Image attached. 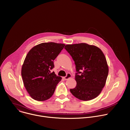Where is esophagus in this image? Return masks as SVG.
<instances>
[{
	"label": "esophagus",
	"mask_w": 130,
	"mask_h": 130,
	"mask_svg": "<svg viewBox=\"0 0 130 130\" xmlns=\"http://www.w3.org/2000/svg\"><path fill=\"white\" fill-rule=\"evenodd\" d=\"M71 77V74L70 73H67V75H66V76H65V77H64V79L65 80H68V79H69V78H70Z\"/></svg>",
	"instance_id": "obj_1"
}]
</instances>
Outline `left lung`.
Segmentation results:
<instances>
[{
    "mask_svg": "<svg viewBox=\"0 0 130 130\" xmlns=\"http://www.w3.org/2000/svg\"><path fill=\"white\" fill-rule=\"evenodd\" d=\"M76 65L77 85L70 89L77 98L88 101L96 98L105 86L108 67L104 54L98 47L86 43L67 45L64 48Z\"/></svg>",
    "mask_w": 130,
    "mask_h": 130,
    "instance_id": "left-lung-1",
    "label": "left lung"
}]
</instances>
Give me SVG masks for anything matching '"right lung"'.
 Here are the masks:
<instances>
[{
	"label": "right lung",
	"mask_w": 130,
	"mask_h": 130,
	"mask_svg": "<svg viewBox=\"0 0 130 130\" xmlns=\"http://www.w3.org/2000/svg\"><path fill=\"white\" fill-rule=\"evenodd\" d=\"M53 42L43 43L33 47L28 53L22 68L24 86L33 99L43 101L49 99L62 78L50 70L53 61L65 46Z\"/></svg>",
	"instance_id": "right-lung-1"
}]
</instances>
